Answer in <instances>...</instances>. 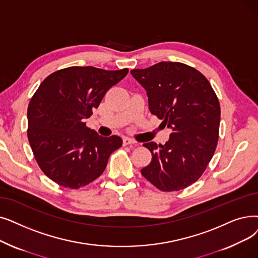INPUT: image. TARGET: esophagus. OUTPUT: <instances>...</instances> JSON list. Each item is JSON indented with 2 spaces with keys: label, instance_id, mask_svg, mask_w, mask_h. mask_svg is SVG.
Instances as JSON below:
<instances>
[{
  "label": "esophagus",
  "instance_id": "1",
  "mask_svg": "<svg viewBox=\"0 0 258 258\" xmlns=\"http://www.w3.org/2000/svg\"><path fill=\"white\" fill-rule=\"evenodd\" d=\"M136 143L137 142L135 140H133V139L128 138V137L123 138V144H124V145H132V144H136Z\"/></svg>",
  "mask_w": 258,
  "mask_h": 258
}]
</instances>
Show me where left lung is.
<instances>
[{
    "label": "left lung",
    "mask_w": 258,
    "mask_h": 258,
    "mask_svg": "<svg viewBox=\"0 0 258 258\" xmlns=\"http://www.w3.org/2000/svg\"><path fill=\"white\" fill-rule=\"evenodd\" d=\"M132 76L144 87L151 113L172 130L164 145L147 142L151 163L144 178L163 192L196 182L216 150L220 122L218 98L207 78L180 62H159Z\"/></svg>",
    "instance_id": "8db88e82"
}]
</instances>
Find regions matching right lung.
Instances as JSON below:
<instances>
[{
    "instance_id": "right-lung-1",
    "label": "right lung",
    "mask_w": 258,
    "mask_h": 258,
    "mask_svg": "<svg viewBox=\"0 0 258 258\" xmlns=\"http://www.w3.org/2000/svg\"><path fill=\"white\" fill-rule=\"evenodd\" d=\"M127 73V69L72 66L50 74L40 84L27 109V137L40 169L52 181L79 188L104 172L122 139L100 136L84 121Z\"/></svg>"
}]
</instances>
